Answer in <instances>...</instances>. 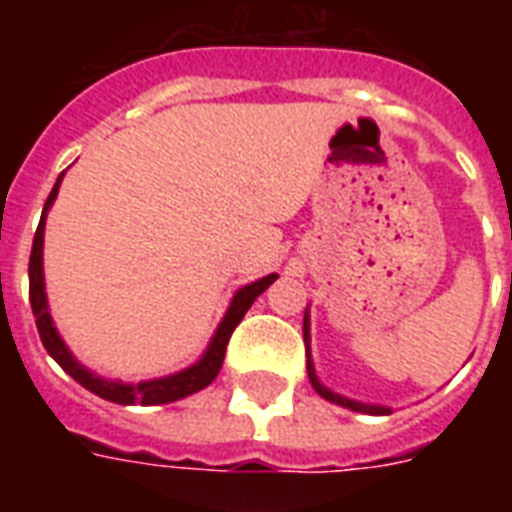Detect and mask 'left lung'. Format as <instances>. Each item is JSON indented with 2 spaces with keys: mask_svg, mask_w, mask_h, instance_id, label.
<instances>
[{
  "mask_svg": "<svg viewBox=\"0 0 512 512\" xmlns=\"http://www.w3.org/2000/svg\"><path fill=\"white\" fill-rule=\"evenodd\" d=\"M303 337H305V356H308V377H311V385L313 390L319 393L321 398H327L332 404L337 406H345L350 412H361V414H390L388 406H377V404H364V401H356V398H348V396H340L335 390H329L324 382L319 380V374H316V366L311 361V313L305 308V319H303Z\"/></svg>",
  "mask_w": 512,
  "mask_h": 512,
  "instance_id": "1",
  "label": "left lung"
}]
</instances>
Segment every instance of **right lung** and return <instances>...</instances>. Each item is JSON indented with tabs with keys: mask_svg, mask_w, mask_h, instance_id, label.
Segmentation results:
<instances>
[{
	"mask_svg": "<svg viewBox=\"0 0 512 512\" xmlns=\"http://www.w3.org/2000/svg\"><path fill=\"white\" fill-rule=\"evenodd\" d=\"M63 175L52 185L50 196L44 201V212L42 220H39V228H36L34 236V247H31V260H28V297H31V311L36 316V329H39V337H42L44 348L50 353L55 361H58L63 369H66L71 377H74L79 385L95 393V396L106 398V401H114V404H143V406H154V404H172V401H180V398L191 396V393H199L201 388H207L209 382L215 380L220 366H223L225 358V345L231 340L233 329L239 327V321L244 319V313L252 308L257 297L263 295L265 289L271 287L273 281L279 279V273H268L263 279L252 281L247 287L236 289V295L231 297V305L225 311L223 321L217 324L215 335L209 340L207 350L201 353V358L196 364L185 366L180 372L167 374V377H154V380H143V382H122V380H106L100 377L92 369L79 361V358L68 350V345L60 337L58 327L50 316V305H47V292H44V220H47V212L58 199V188L63 183Z\"/></svg>",
	"mask_w": 512,
	"mask_h": 512,
	"instance_id": "right-lung-1",
	"label": "right lung"
}]
</instances>
